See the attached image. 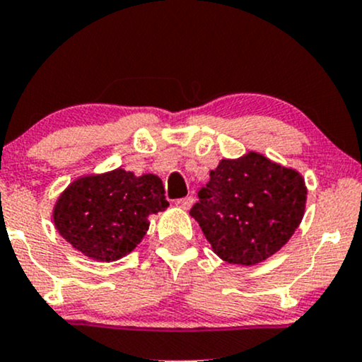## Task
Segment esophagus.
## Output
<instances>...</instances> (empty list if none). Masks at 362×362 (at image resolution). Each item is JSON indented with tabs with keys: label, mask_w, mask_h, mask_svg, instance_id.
I'll return each instance as SVG.
<instances>
[{
	"label": "esophagus",
	"mask_w": 362,
	"mask_h": 362,
	"mask_svg": "<svg viewBox=\"0 0 362 362\" xmlns=\"http://www.w3.org/2000/svg\"><path fill=\"white\" fill-rule=\"evenodd\" d=\"M175 204L180 207V209H190V206L194 204V197L187 195V197H184V199H177Z\"/></svg>",
	"instance_id": "obj_1"
}]
</instances>
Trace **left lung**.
<instances>
[{
    "label": "left lung",
    "mask_w": 362,
    "mask_h": 362,
    "mask_svg": "<svg viewBox=\"0 0 362 362\" xmlns=\"http://www.w3.org/2000/svg\"><path fill=\"white\" fill-rule=\"evenodd\" d=\"M190 216L219 259L255 265L289 242L306 206L305 178L255 151L219 161Z\"/></svg>",
    "instance_id": "8db88e82"
}]
</instances>
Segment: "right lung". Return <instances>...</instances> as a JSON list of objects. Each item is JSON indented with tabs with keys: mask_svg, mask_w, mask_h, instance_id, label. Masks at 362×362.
<instances>
[{
	"mask_svg": "<svg viewBox=\"0 0 362 362\" xmlns=\"http://www.w3.org/2000/svg\"><path fill=\"white\" fill-rule=\"evenodd\" d=\"M167 207L160 177L115 168L71 182L57 197L52 219L62 238L83 255L115 262L141 243L149 216Z\"/></svg>",
	"mask_w": 362,
	"mask_h": 362,
	"instance_id": "1",
	"label": "right lung"
}]
</instances>
